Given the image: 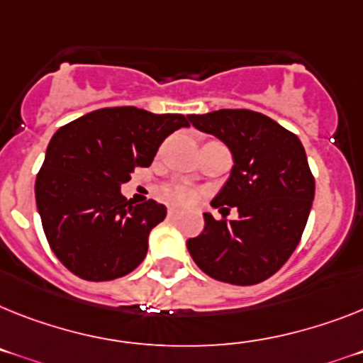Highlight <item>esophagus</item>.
I'll return each mask as SVG.
<instances>
[{
  "label": "esophagus",
  "mask_w": 363,
  "mask_h": 363,
  "mask_svg": "<svg viewBox=\"0 0 363 363\" xmlns=\"http://www.w3.org/2000/svg\"><path fill=\"white\" fill-rule=\"evenodd\" d=\"M167 216H169L172 219H177V218H181L182 212H181V210H177V208H169V210H167Z\"/></svg>",
  "instance_id": "34e87169"
}]
</instances>
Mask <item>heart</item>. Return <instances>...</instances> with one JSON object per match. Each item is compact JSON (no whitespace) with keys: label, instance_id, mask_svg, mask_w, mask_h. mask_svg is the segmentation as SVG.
<instances>
[{"label":"heart","instance_id":"b5f03b06","mask_svg":"<svg viewBox=\"0 0 363 363\" xmlns=\"http://www.w3.org/2000/svg\"><path fill=\"white\" fill-rule=\"evenodd\" d=\"M162 194L169 203H175V205H190L196 199L194 191L184 184H169L164 188Z\"/></svg>","mask_w":363,"mask_h":363}]
</instances>
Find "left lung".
<instances>
[{"label": "left lung", "mask_w": 363, "mask_h": 363, "mask_svg": "<svg viewBox=\"0 0 363 363\" xmlns=\"http://www.w3.org/2000/svg\"><path fill=\"white\" fill-rule=\"evenodd\" d=\"M188 118L233 155L230 177L212 206L223 216L227 206L238 208L236 221H218L205 212V230L188 240V251L212 279L258 284L284 266L308 221L315 182L303 144L275 120L245 108Z\"/></svg>", "instance_id": "8db88e82"}]
</instances>
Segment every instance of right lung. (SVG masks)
Instances as JSON below:
<instances>
[{
	"instance_id": "1",
	"label": "right lung",
	"mask_w": 363,
	"mask_h": 363,
	"mask_svg": "<svg viewBox=\"0 0 363 363\" xmlns=\"http://www.w3.org/2000/svg\"><path fill=\"white\" fill-rule=\"evenodd\" d=\"M181 127H190L186 116L114 106L55 133L36 175V208L51 249L73 275L101 282L142 264L166 206L153 199L135 205L120 188L136 167L151 166Z\"/></svg>"
}]
</instances>
